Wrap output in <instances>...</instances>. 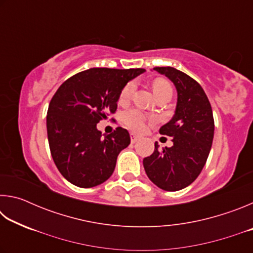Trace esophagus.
Masks as SVG:
<instances>
[{"label": "esophagus", "mask_w": 253, "mask_h": 253, "mask_svg": "<svg viewBox=\"0 0 253 253\" xmlns=\"http://www.w3.org/2000/svg\"><path fill=\"white\" fill-rule=\"evenodd\" d=\"M130 139H131V143L135 144L136 142H138V140L140 139V137L138 135H136V134H131L130 135Z\"/></svg>", "instance_id": "34e87169"}]
</instances>
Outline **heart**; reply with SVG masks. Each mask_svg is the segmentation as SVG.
Listing matches in <instances>:
<instances>
[{"instance_id": "1", "label": "heart", "mask_w": 253, "mask_h": 253, "mask_svg": "<svg viewBox=\"0 0 253 253\" xmlns=\"http://www.w3.org/2000/svg\"><path fill=\"white\" fill-rule=\"evenodd\" d=\"M136 89V84L134 81H130L128 83L125 87L123 88L121 91V95H119V102L121 104H127L128 101L131 99L132 93L135 92ZM153 90L155 96L160 98L165 95H172L173 89L172 85L164 79H156L153 83ZM124 123L126 124L127 127H129L130 129L135 131H144L146 129L147 122H151L152 119H148L142 111L137 109H130L127 110L125 114H124Z\"/></svg>"}]
</instances>
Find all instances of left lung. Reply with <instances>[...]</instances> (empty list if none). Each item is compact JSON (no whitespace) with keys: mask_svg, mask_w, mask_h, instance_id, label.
<instances>
[{"mask_svg":"<svg viewBox=\"0 0 253 253\" xmlns=\"http://www.w3.org/2000/svg\"><path fill=\"white\" fill-rule=\"evenodd\" d=\"M154 70L172 81L177 90L175 115L161 127L172 137L173 146L155 149L143 161L148 178L164 191H178L193 183L202 172L211 151L214 119L211 104L198 81L172 67Z\"/></svg>","mask_w":253,"mask_h":253,"instance_id":"obj_1","label":"left lung"}]
</instances>
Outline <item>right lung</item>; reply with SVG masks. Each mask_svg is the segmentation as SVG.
<instances>
[{"label": "right lung", "mask_w": 253, "mask_h": 253, "mask_svg": "<svg viewBox=\"0 0 253 253\" xmlns=\"http://www.w3.org/2000/svg\"><path fill=\"white\" fill-rule=\"evenodd\" d=\"M144 71L91 68L60 85L49 104L46 130L54 164L67 181L88 188L111 176L130 136L117 127L102 137L97 124L115 114L123 88Z\"/></svg>", "instance_id": "add662e5"}]
</instances>
